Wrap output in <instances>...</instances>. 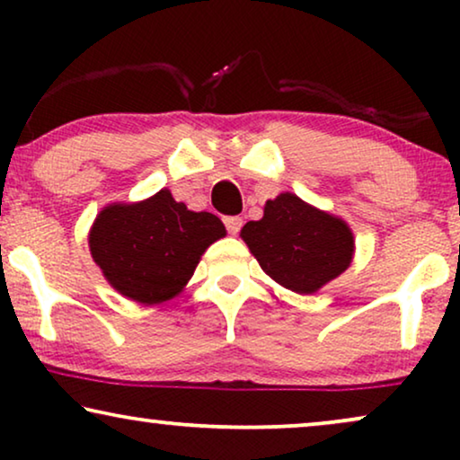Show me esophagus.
I'll use <instances>...</instances> for the list:
<instances>
[{
  "label": "esophagus",
  "instance_id": "1",
  "mask_svg": "<svg viewBox=\"0 0 460 460\" xmlns=\"http://www.w3.org/2000/svg\"><path fill=\"white\" fill-rule=\"evenodd\" d=\"M224 224H226V230H228L230 234H238V232H241V228H243V219L238 216L224 217Z\"/></svg>",
  "mask_w": 460,
  "mask_h": 460
}]
</instances>
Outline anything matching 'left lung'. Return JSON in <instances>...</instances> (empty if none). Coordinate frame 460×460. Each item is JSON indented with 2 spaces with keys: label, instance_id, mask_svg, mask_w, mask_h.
<instances>
[{
  "label": "left lung",
  "instance_id": "obj_1",
  "mask_svg": "<svg viewBox=\"0 0 460 460\" xmlns=\"http://www.w3.org/2000/svg\"><path fill=\"white\" fill-rule=\"evenodd\" d=\"M241 236L270 279L304 295L337 279L354 255L348 224L291 192L268 200L263 217L244 224Z\"/></svg>",
  "mask_w": 460,
  "mask_h": 460
}]
</instances>
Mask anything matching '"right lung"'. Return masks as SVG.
Listing matches in <instances>:
<instances>
[{
  "mask_svg": "<svg viewBox=\"0 0 460 460\" xmlns=\"http://www.w3.org/2000/svg\"><path fill=\"white\" fill-rule=\"evenodd\" d=\"M226 236L213 213L188 211L169 190L137 205H111L90 234L93 261L125 297L153 305L181 291L205 249Z\"/></svg>",
  "mask_w": 460,
  "mask_h": 460,
  "instance_id": "right-lung-1",
  "label": "right lung"
}]
</instances>
